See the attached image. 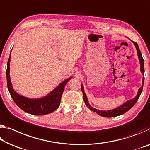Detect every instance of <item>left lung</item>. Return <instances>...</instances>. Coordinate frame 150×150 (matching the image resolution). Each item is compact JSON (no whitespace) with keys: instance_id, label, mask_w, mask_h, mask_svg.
<instances>
[{"instance_id":"obj_1","label":"left lung","mask_w":150,"mask_h":150,"mask_svg":"<svg viewBox=\"0 0 150 150\" xmlns=\"http://www.w3.org/2000/svg\"><path fill=\"white\" fill-rule=\"evenodd\" d=\"M133 43H134V45H135V48H136V50H137V57H138L139 64H140V71H141L142 75H144V59H143V57H142L141 51H140V50L139 49L138 45H137L135 42H133ZM144 82V77H143V79H142V87L139 89L138 92H137V94L136 95V96H135L134 98L130 99V100H127V101H125V103H123L122 105H121L120 106L117 107V108L113 109H111V110H108V111L99 110V109H97L96 108H93V107L90 105L89 101H88L87 97L85 93L84 87H83V84L81 85V91L83 93V99H84L85 105H86L88 108H89L90 110L94 111V112H96L97 113H98V115L103 116V117H116V116L121 115L123 113H126L127 111H129V109L135 105V103L137 102V99H139L140 95H141L142 92Z\"/></svg>"}]
</instances>
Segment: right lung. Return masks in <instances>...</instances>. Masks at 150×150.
Listing matches in <instances>:
<instances>
[{
  "instance_id": "1",
  "label": "right lung",
  "mask_w": 150,
  "mask_h": 150,
  "mask_svg": "<svg viewBox=\"0 0 150 150\" xmlns=\"http://www.w3.org/2000/svg\"><path fill=\"white\" fill-rule=\"evenodd\" d=\"M11 54L9 56L6 68L7 87L12 98L19 108L28 113L35 115H43L53 112L57 109L61 103V99L65 86L72 77L64 80L49 94L40 98L31 99L18 93L13 89L10 77Z\"/></svg>"
}]
</instances>
